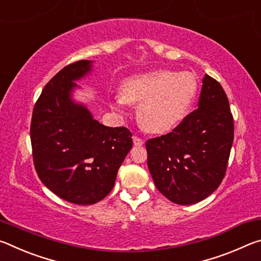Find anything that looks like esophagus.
I'll list each match as a JSON object with an SVG mask.
<instances>
[{
  "label": "esophagus",
  "mask_w": 261,
  "mask_h": 261,
  "mask_svg": "<svg viewBox=\"0 0 261 261\" xmlns=\"http://www.w3.org/2000/svg\"><path fill=\"white\" fill-rule=\"evenodd\" d=\"M134 144H135V146H141V145L144 144V140L139 138L138 136H134Z\"/></svg>",
  "instance_id": "34e87169"
}]
</instances>
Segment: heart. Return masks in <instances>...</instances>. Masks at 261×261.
I'll use <instances>...</instances> for the list:
<instances>
[{
    "label": "heart",
    "mask_w": 261,
    "mask_h": 261,
    "mask_svg": "<svg viewBox=\"0 0 261 261\" xmlns=\"http://www.w3.org/2000/svg\"><path fill=\"white\" fill-rule=\"evenodd\" d=\"M198 94V83L189 72L168 70L138 74L122 84V94L114 98L113 107L123 110L127 103L138 105L140 126L151 134H167L188 116Z\"/></svg>",
    "instance_id": "1"
}]
</instances>
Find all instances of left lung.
Returning <instances> with one entry per match:
<instances>
[{
  "mask_svg": "<svg viewBox=\"0 0 261 261\" xmlns=\"http://www.w3.org/2000/svg\"><path fill=\"white\" fill-rule=\"evenodd\" d=\"M232 141L233 118L226 92L205 74L198 108L169 134L146 141L156 189L178 205L205 199L226 175Z\"/></svg>",
  "mask_w": 261,
  "mask_h": 261,
  "instance_id": "left-lung-1",
  "label": "left lung"
}]
</instances>
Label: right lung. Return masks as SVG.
<instances>
[{"instance_id": "1", "label": "right lung", "mask_w": 261, "mask_h": 261, "mask_svg": "<svg viewBox=\"0 0 261 261\" xmlns=\"http://www.w3.org/2000/svg\"><path fill=\"white\" fill-rule=\"evenodd\" d=\"M91 71V61L68 64L53 77L34 105L31 144L35 171L62 199L77 205L102 200L132 147L125 126H105L74 103L73 81Z\"/></svg>"}]
</instances>
